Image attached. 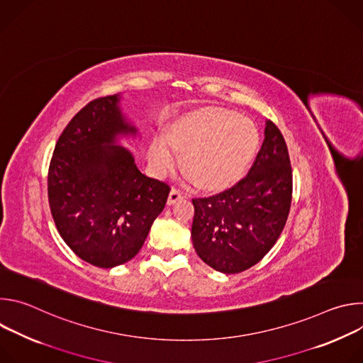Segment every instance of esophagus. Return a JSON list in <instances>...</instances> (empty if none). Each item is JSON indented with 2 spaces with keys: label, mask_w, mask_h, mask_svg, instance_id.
Returning a JSON list of instances; mask_svg holds the SVG:
<instances>
[{
  "label": "esophagus",
  "mask_w": 363,
  "mask_h": 363,
  "mask_svg": "<svg viewBox=\"0 0 363 363\" xmlns=\"http://www.w3.org/2000/svg\"><path fill=\"white\" fill-rule=\"evenodd\" d=\"M182 196H184V194H182L179 189L172 188L171 192H169V196H168V203L172 205V203H175L177 201H179Z\"/></svg>",
  "instance_id": "34e87169"
}]
</instances>
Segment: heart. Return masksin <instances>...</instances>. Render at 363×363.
<instances>
[{
  "label": "heart",
  "instance_id": "heart-1",
  "mask_svg": "<svg viewBox=\"0 0 363 363\" xmlns=\"http://www.w3.org/2000/svg\"><path fill=\"white\" fill-rule=\"evenodd\" d=\"M260 143L257 128L238 113L205 108L179 118L168 138H155L149 160L160 175L178 162L205 189H221L240 179L250 167Z\"/></svg>",
  "mask_w": 363,
  "mask_h": 363
}]
</instances>
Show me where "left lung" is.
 Listing matches in <instances>:
<instances>
[{
    "label": "left lung",
    "instance_id": "left-lung-1",
    "mask_svg": "<svg viewBox=\"0 0 363 363\" xmlns=\"http://www.w3.org/2000/svg\"><path fill=\"white\" fill-rule=\"evenodd\" d=\"M264 142L231 188L192 198V244L201 260L225 274L241 273L272 250L291 203L293 171L280 129L267 121Z\"/></svg>",
    "mask_w": 363,
    "mask_h": 363
}]
</instances>
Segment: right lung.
Masks as SVG:
<instances>
[{
	"instance_id": "obj_1",
	"label": "right lung",
	"mask_w": 363,
	"mask_h": 363,
	"mask_svg": "<svg viewBox=\"0 0 363 363\" xmlns=\"http://www.w3.org/2000/svg\"><path fill=\"white\" fill-rule=\"evenodd\" d=\"M135 133L118 94L97 97L65 128L50 161L48 203L57 231L77 257L100 269L139 252L171 191L113 145L118 135Z\"/></svg>"
}]
</instances>
